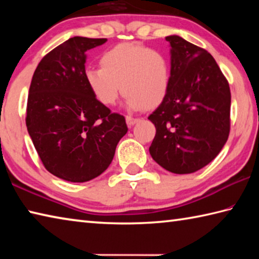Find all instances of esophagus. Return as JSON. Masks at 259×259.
<instances>
[{
    "label": "esophagus",
    "instance_id": "esophagus-1",
    "mask_svg": "<svg viewBox=\"0 0 259 259\" xmlns=\"http://www.w3.org/2000/svg\"><path fill=\"white\" fill-rule=\"evenodd\" d=\"M138 121H139V119H137V117H134V116H126L125 117V122H126V124H128L129 126L136 124Z\"/></svg>",
    "mask_w": 259,
    "mask_h": 259
}]
</instances>
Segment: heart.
<instances>
[{
    "instance_id": "heart-1",
    "label": "heart",
    "mask_w": 259,
    "mask_h": 259,
    "mask_svg": "<svg viewBox=\"0 0 259 259\" xmlns=\"http://www.w3.org/2000/svg\"><path fill=\"white\" fill-rule=\"evenodd\" d=\"M102 66L85 68L84 78L100 103L111 106L121 91L124 105L131 111L153 108L168 94L171 66L163 52L137 43H120L100 57Z\"/></svg>"
}]
</instances>
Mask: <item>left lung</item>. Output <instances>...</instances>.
Segmentation results:
<instances>
[{"label":"left lung","mask_w":259,"mask_h":259,"mask_svg":"<svg viewBox=\"0 0 259 259\" xmlns=\"http://www.w3.org/2000/svg\"><path fill=\"white\" fill-rule=\"evenodd\" d=\"M171 82L150 120L156 128L150 154L174 174H192L210 163L230 134L231 91L213 57L170 35Z\"/></svg>","instance_id":"left-lung-1"}]
</instances>
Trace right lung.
<instances>
[{
  "label": "right lung",
  "instance_id": "add662e5",
  "mask_svg": "<svg viewBox=\"0 0 259 259\" xmlns=\"http://www.w3.org/2000/svg\"><path fill=\"white\" fill-rule=\"evenodd\" d=\"M106 41L71 37L43 57L30 82L28 135L46 169L64 181L102 175L128 131L124 116L100 103L84 78L85 52Z\"/></svg>",
  "mask_w": 259,
  "mask_h": 259
}]
</instances>
